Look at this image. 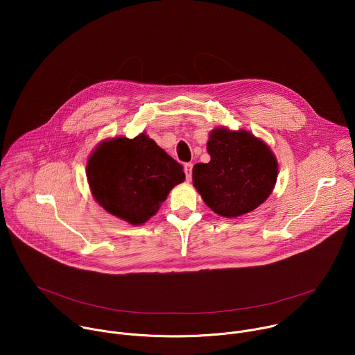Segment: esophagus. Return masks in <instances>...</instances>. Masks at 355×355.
Returning a JSON list of instances; mask_svg holds the SVG:
<instances>
[{
  "instance_id": "obj_1",
  "label": "esophagus",
  "mask_w": 355,
  "mask_h": 355,
  "mask_svg": "<svg viewBox=\"0 0 355 355\" xmlns=\"http://www.w3.org/2000/svg\"><path fill=\"white\" fill-rule=\"evenodd\" d=\"M184 171H185L187 180H188V181H191V177H192V163H187V164H184Z\"/></svg>"
}]
</instances>
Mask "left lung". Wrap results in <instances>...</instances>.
Returning a JSON list of instances; mask_svg holds the SVG:
<instances>
[{
    "label": "left lung",
    "instance_id": "obj_1",
    "mask_svg": "<svg viewBox=\"0 0 355 355\" xmlns=\"http://www.w3.org/2000/svg\"><path fill=\"white\" fill-rule=\"evenodd\" d=\"M209 163L192 168V184L219 216L237 218L259 208L271 195L278 162L270 146L245 129L211 130Z\"/></svg>",
    "mask_w": 355,
    "mask_h": 355
}]
</instances>
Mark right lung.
<instances>
[{
  "label": "right lung",
  "mask_w": 355,
  "mask_h": 355,
  "mask_svg": "<svg viewBox=\"0 0 355 355\" xmlns=\"http://www.w3.org/2000/svg\"><path fill=\"white\" fill-rule=\"evenodd\" d=\"M85 170L94 199L133 226L155 216L170 191L185 180L181 164L144 132L98 143Z\"/></svg>",
  "instance_id": "1"
}]
</instances>
